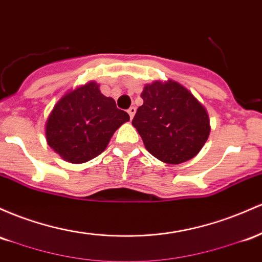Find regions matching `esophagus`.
Here are the masks:
<instances>
[{"label":"esophagus","mask_w":262,"mask_h":262,"mask_svg":"<svg viewBox=\"0 0 262 262\" xmlns=\"http://www.w3.org/2000/svg\"><path fill=\"white\" fill-rule=\"evenodd\" d=\"M127 113H128V115H130V119L132 120V117H134L135 113H136V107H135V106H131V107L128 108V110H127Z\"/></svg>","instance_id":"1"}]
</instances>
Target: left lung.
<instances>
[{
    "label": "left lung",
    "instance_id": "8db88e82",
    "mask_svg": "<svg viewBox=\"0 0 262 262\" xmlns=\"http://www.w3.org/2000/svg\"><path fill=\"white\" fill-rule=\"evenodd\" d=\"M142 106L132 120L147 151L160 161L179 164L198 155L209 137L207 111L176 81L146 85Z\"/></svg>",
    "mask_w": 262,
    "mask_h": 262
}]
</instances>
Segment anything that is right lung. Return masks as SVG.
<instances>
[{
    "label": "right lung",
    "mask_w": 262,
    "mask_h": 262,
    "mask_svg": "<svg viewBox=\"0 0 262 262\" xmlns=\"http://www.w3.org/2000/svg\"><path fill=\"white\" fill-rule=\"evenodd\" d=\"M128 120V114L92 81L57 102L47 120V142L68 162L84 163L101 154L114 132Z\"/></svg>",
    "instance_id": "add662e5"
}]
</instances>
